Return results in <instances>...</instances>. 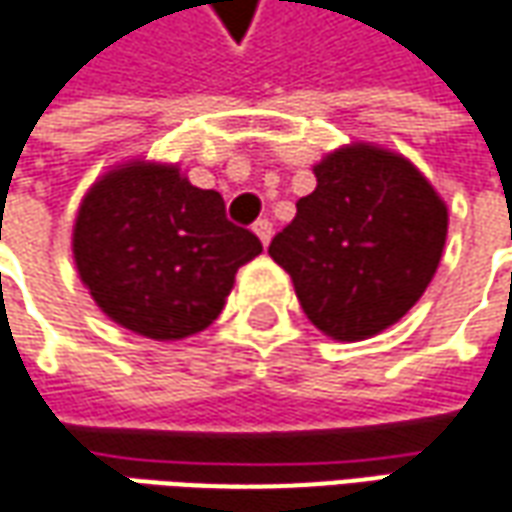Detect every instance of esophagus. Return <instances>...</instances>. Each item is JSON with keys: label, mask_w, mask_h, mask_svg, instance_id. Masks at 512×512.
<instances>
[{"label": "esophagus", "mask_w": 512, "mask_h": 512, "mask_svg": "<svg viewBox=\"0 0 512 512\" xmlns=\"http://www.w3.org/2000/svg\"><path fill=\"white\" fill-rule=\"evenodd\" d=\"M252 229H255V234L260 237V243H263V246H269V240H272V234H275V229H272V220H269V217H260Z\"/></svg>", "instance_id": "obj_1"}]
</instances>
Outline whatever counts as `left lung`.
I'll return each instance as SVG.
<instances>
[{
    "label": "left lung",
    "mask_w": 512,
    "mask_h": 512,
    "mask_svg": "<svg viewBox=\"0 0 512 512\" xmlns=\"http://www.w3.org/2000/svg\"><path fill=\"white\" fill-rule=\"evenodd\" d=\"M318 186L269 255L335 341H364L404 318L430 286L447 240V206L404 157L349 145L315 166Z\"/></svg>",
    "instance_id": "left-lung-1"
}]
</instances>
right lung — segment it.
Listing matches in <instances>:
<instances>
[{
  "label": "right lung",
  "instance_id": "right-lung-1",
  "mask_svg": "<svg viewBox=\"0 0 512 512\" xmlns=\"http://www.w3.org/2000/svg\"><path fill=\"white\" fill-rule=\"evenodd\" d=\"M263 252L223 197L174 166L131 163L85 194L74 226L79 278L125 329L180 341L217 321L243 263Z\"/></svg>",
  "mask_w": 512,
  "mask_h": 512
}]
</instances>
